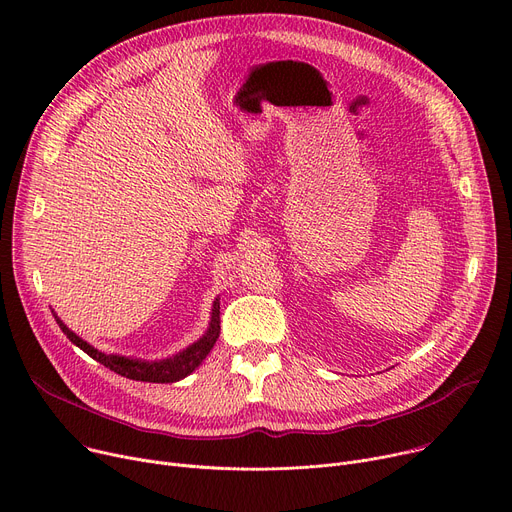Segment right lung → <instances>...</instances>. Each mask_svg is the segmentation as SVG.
Segmentation results:
<instances>
[{"label": "right lung", "instance_id": "1", "mask_svg": "<svg viewBox=\"0 0 512 512\" xmlns=\"http://www.w3.org/2000/svg\"><path fill=\"white\" fill-rule=\"evenodd\" d=\"M53 317H56L60 330L68 336V340L72 344H76L80 351H85L91 359H95L97 363H101L105 367H110L112 371H116L118 375H124V378H128V380L149 382V384H172V382L186 378V375H191L203 363V359L209 355L215 340H218V336H220V299L213 301L211 319H209V326H207L205 334L191 346H186L184 351H180L168 359H159V361H145V359H132V357H122V355L101 353L87 340L76 336L56 313H53Z\"/></svg>", "mask_w": 512, "mask_h": 512}]
</instances>
